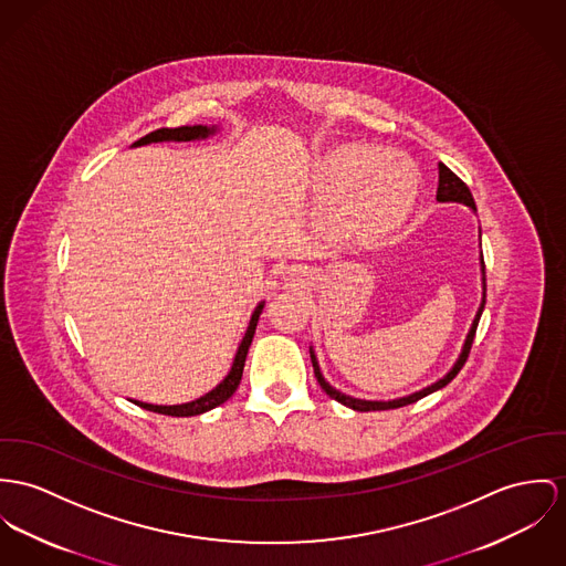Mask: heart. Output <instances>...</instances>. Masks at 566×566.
Instances as JSON below:
<instances>
[{
    "label": "heart",
    "instance_id": "1",
    "mask_svg": "<svg viewBox=\"0 0 566 566\" xmlns=\"http://www.w3.org/2000/svg\"><path fill=\"white\" fill-rule=\"evenodd\" d=\"M316 185L332 207L340 234L375 243L391 234L411 213L420 180L400 155L361 144H343L316 161Z\"/></svg>",
    "mask_w": 566,
    "mask_h": 566
}]
</instances>
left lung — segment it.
Masks as SVG:
<instances>
[{
	"instance_id": "1",
	"label": "left lung",
	"mask_w": 566,
	"mask_h": 566,
	"mask_svg": "<svg viewBox=\"0 0 566 566\" xmlns=\"http://www.w3.org/2000/svg\"><path fill=\"white\" fill-rule=\"evenodd\" d=\"M437 200H439V202H459V205L470 207V209L476 213V202H474V196H472L470 187H468L459 176L454 175L450 168H446L443 164H439ZM480 271H482V302H480L479 312H476V316H474V323H472V327H470V334H468V338H465V343H463V348H461L459 359L454 361V366H452V368H450V370H448L439 381H436L433 386H429V388H424V390L413 391V394L402 396V398H394V400H361V398H353V396H347V394H343V391L332 388V386L325 381V377H323V373H321V366H318V359H316V355H314V348L310 347V359H312L314 377H316L318 386L325 390L327 396H332L334 400L343 402L345 407H350V409H355V411H384V409H398V407L411 405V402H416V400H420V398H424V396H429V394H433V391L446 388V386H448V384L459 375V370L463 368V364L468 361L470 348H472L474 336H476V327H479L480 316H482V310H484V304H486V277H484V261H482V254H480Z\"/></svg>"
}]
</instances>
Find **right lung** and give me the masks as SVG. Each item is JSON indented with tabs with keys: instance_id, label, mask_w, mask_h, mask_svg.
<instances>
[{
	"instance_id": "right-lung-1",
	"label": "right lung",
	"mask_w": 566,
	"mask_h": 566,
	"mask_svg": "<svg viewBox=\"0 0 566 566\" xmlns=\"http://www.w3.org/2000/svg\"><path fill=\"white\" fill-rule=\"evenodd\" d=\"M218 130V127H202V125H193V127H178V129H157L144 137H139L133 146H144V144H153V142H191V139H205L209 135H213ZM262 307L264 302L256 305L252 318H250V325H248V332L239 345V350L234 355V361H232V368L230 373L226 375V379L219 384L218 388L191 400V402H185V405H148V402H139V400H133L137 407L142 409H148V411H155V413H164V416H175V418H187V416H200L205 411H211L216 409L221 402H226L237 388L241 384V377H243V366H245V357H248V350L252 345V338L256 334V325H259V318H261Z\"/></svg>"
}]
</instances>
